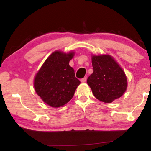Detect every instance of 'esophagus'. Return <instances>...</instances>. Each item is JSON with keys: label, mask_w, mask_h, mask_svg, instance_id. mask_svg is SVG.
Listing matches in <instances>:
<instances>
[{"label": "esophagus", "mask_w": 151, "mask_h": 151, "mask_svg": "<svg viewBox=\"0 0 151 151\" xmlns=\"http://www.w3.org/2000/svg\"><path fill=\"white\" fill-rule=\"evenodd\" d=\"M86 77H84V78H83V79H81V83L86 82Z\"/></svg>", "instance_id": "34e87169"}]
</instances>
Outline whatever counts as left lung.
Masks as SVG:
<instances>
[{
    "mask_svg": "<svg viewBox=\"0 0 151 151\" xmlns=\"http://www.w3.org/2000/svg\"><path fill=\"white\" fill-rule=\"evenodd\" d=\"M93 73L87 84L99 101L111 103L120 98L127 89L125 72L113 57L109 55H91Z\"/></svg>",
    "mask_w": 151,
    "mask_h": 151,
    "instance_id": "1",
    "label": "left lung"
}]
</instances>
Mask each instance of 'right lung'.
Instances as JSON below:
<instances>
[{
  "mask_svg": "<svg viewBox=\"0 0 151 151\" xmlns=\"http://www.w3.org/2000/svg\"><path fill=\"white\" fill-rule=\"evenodd\" d=\"M74 52L65 53L60 50L47 58L34 78L36 93L45 103L54 107L63 106L73 97L80 81L69 65Z\"/></svg>",
  "mask_w": 151,
  "mask_h": 151,
  "instance_id": "obj_1",
  "label": "right lung"
}]
</instances>
